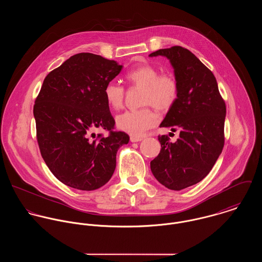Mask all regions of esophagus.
<instances>
[{
  "mask_svg": "<svg viewBox=\"0 0 262 262\" xmlns=\"http://www.w3.org/2000/svg\"><path fill=\"white\" fill-rule=\"evenodd\" d=\"M141 140H142V138H140V137H136V136H131L130 137V141L131 142H139Z\"/></svg>",
  "mask_w": 262,
  "mask_h": 262,
  "instance_id": "34e87169",
  "label": "esophagus"
}]
</instances>
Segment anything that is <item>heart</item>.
<instances>
[{
  "label": "heart",
  "mask_w": 262,
  "mask_h": 262,
  "mask_svg": "<svg viewBox=\"0 0 262 262\" xmlns=\"http://www.w3.org/2000/svg\"><path fill=\"white\" fill-rule=\"evenodd\" d=\"M125 78L131 86L142 89L140 104L146 107L118 115L116 123L122 131L133 136H141L158 121L156 114L148 106L159 112L169 111L178 101L180 85L172 74H159V70L149 63L131 70ZM104 96L112 109H120L124 104L125 89L115 81H110L104 89Z\"/></svg>",
  "instance_id": "b5f03b06"
}]
</instances>
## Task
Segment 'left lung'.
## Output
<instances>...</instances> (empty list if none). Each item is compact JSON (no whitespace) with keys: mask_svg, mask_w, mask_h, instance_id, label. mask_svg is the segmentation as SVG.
I'll return each instance as SVG.
<instances>
[{"mask_svg":"<svg viewBox=\"0 0 262 262\" xmlns=\"http://www.w3.org/2000/svg\"><path fill=\"white\" fill-rule=\"evenodd\" d=\"M169 59L180 85L174 106L160 127L180 130L170 142L159 135V154L150 162L155 179L164 187L181 190L204 180L224 147L226 104L213 73L187 48L172 46L150 53Z\"/></svg>","mask_w":262,"mask_h":262,"instance_id":"obj_1","label":"left lung"}]
</instances>
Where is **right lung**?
<instances>
[{
  "instance_id": "1",
  "label": "right lung",
  "mask_w": 262,
  "mask_h": 262,
  "mask_svg": "<svg viewBox=\"0 0 262 262\" xmlns=\"http://www.w3.org/2000/svg\"><path fill=\"white\" fill-rule=\"evenodd\" d=\"M122 66L82 52L66 60L44 78L33 114L42 158L62 184L81 190L106 185L116 167L119 147L129 135L114 131L115 120L104 96ZM97 127L108 135L96 136Z\"/></svg>"
}]
</instances>
